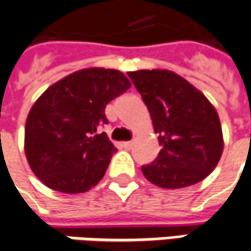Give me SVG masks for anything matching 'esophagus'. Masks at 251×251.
Masks as SVG:
<instances>
[{
	"mask_svg": "<svg viewBox=\"0 0 251 251\" xmlns=\"http://www.w3.org/2000/svg\"><path fill=\"white\" fill-rule=\"evenodd\" d=\"M122 146H124L125 148H132L133 141H124V143H122Z\"/></svg>",
	"mask_w": 251,
	"mask_h": 251,
	"instance_id": "1",
	"label": "esophagus"
}]
</instances>
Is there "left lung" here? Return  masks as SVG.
<instances>
[{
    "instance_id": "obj_1",
    "label": "left lung",
    "mask_w": 251,
    "mask_h": 251,
    "mask_svg": "<svg viewBox=\"0 0 251 251\" xmlns=\"http://www.w3.org/2000/svg\"><path fill=\"white\" fill-rule=\"evenodd\" d=\"M147 105L162 150L141 172L161 188L202 181L217 166L224 139L219 114L201 90L169 70L129 71Z\"/></svg>"
}]
</instances>
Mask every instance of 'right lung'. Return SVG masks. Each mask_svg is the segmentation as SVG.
I'll return each mask as SVG.
<instances>
[{"mask_svg":"<svg viewBox=\"0 0 251 251\" xmlns=\"http://www.w3.org/2000/svg\"><path fill=\"white\" fill-rule=\"evenodd\" d=\"M130 88L118 70L92 67L49 86L27 115L25 152L32 173L64 194L86 192L103 178L114 147L105 133V105Z\"/></svg>","mask_w":251,"mask_h":251,"instance_id":"obj_1","label":"right lung"}]
</instances>
